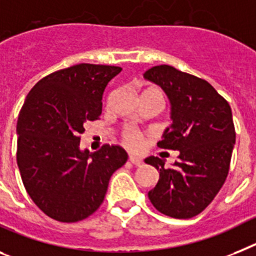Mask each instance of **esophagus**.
Here are the masks:
<instances>
[{"label":"esophagus","mask_w":256,"mask_h":256,"mask_svg":"<svg viewBox=\"0 0 256 256\" xmlns=\"http://www.w3.org/2000/svg\"><path fill=\"white\" fill-rule=\"evenodd\" d=\"M128 160L132 161V164L135 165V166H142V165H143V160H142L140 158H136V156H130V158H128Z\"/></svg>","instance_id":"esophagus-1"}]
</instances>
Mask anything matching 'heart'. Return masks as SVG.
<instances>
[{"instance_id":"1","label":"heart","mask_w":256,"mask_h":256,"mask_svg":"<svg viewBox=\"0 0 256 256\" xmlns=\"http://www.w3.org/2000/svg\"><path fill=\"white\" fill-rule=\"evenodd\" d=\"M147 92H154L156 95L161 96V98H164V95H162V92L158 88H150ZM122 142H124V144L128 146V148H132V150H139L143 144V136H142L140 132L136 130L132 126H126L124 128V132H122Z\"/></svg>"}]
</instances>
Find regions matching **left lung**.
<instances>
[{"mask_svg":"<svg viewBox=\"0 0 256 256\" xmlns=\"http://www.w3.org/2000/svg\"><path fill=\"white\" fill-rule=\"evenodd\" d=\"M144 78L160 86L172 104L173 124L158 146L180 151L172 168H164L158 156L146 158L160 173L148 198L166 216L194 218L214 200L229 173L236 143L230 105L207 80L173 66H154Z\"/></svg>","mask_w":256,"mask_h":256,"instance_id":"obj_1","label":"left lung"}]
</instances>
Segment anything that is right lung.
<instances>
[{
    "label": "right lung",
    "mask_w": 256,
    "mask_h": 256,
    "mask_svg": "<svg viewBox=\"0 0 256 256\" xmlns=\"http://www.w3.org/2000/svg\"><path fill=\"white\" fill-rule=\"evenodd\" d=\"M118 66L79 64L34 86L19 112L16 162L23 184L46 216L87 218L104 202L112 174L128 161L120 146L80 151L84 124L100 117L102 94Z\"/></svg>",
    "instance_id": "add662e5"
}]
</instances>
